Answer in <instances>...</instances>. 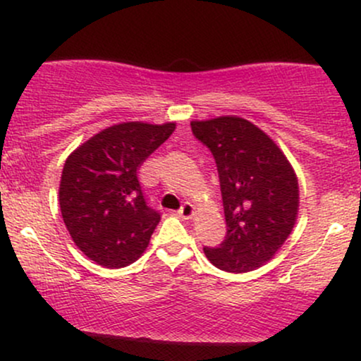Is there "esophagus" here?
<instances>
[{"label": "esophagus", "mask_w": 361, "mask_h": 361, "mask_svg": "<svg viewBox=\"0 0 361 361\" xmlns=\"http://www.w3.org/2000/svg\"><path fill=\"white\" fill-rule=\"evenodd\" d=\"M178 214H180L181 219H192L195 215V207L190 204V202H185V204L181 205V209L178 210Z\"/></svg>", "instance_id": "1"}]
</instances>
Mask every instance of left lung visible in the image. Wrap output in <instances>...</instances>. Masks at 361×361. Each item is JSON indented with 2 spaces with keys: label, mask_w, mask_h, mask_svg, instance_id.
<instances>
[{
  "label": "left lung",
  "mask_w": 361,
  "mask_h": 361,
  "mask_svg": "<svg viewBox=\"0 0 361 361\" xmlns=\"http://www.w3.org/2000/svg\"><path fill=\"white\" fill-rule=\"evenodd\" d=\"M193 135L212 152L221 181L227 234L204 247L219 270L246 273L270 261L292 233L299 183L280 147L250 120H193Z\"/></svg>",
  "instance_id": "obj_1"
}]
</instances>
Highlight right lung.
Instances as JSON below:
<instances>
[{
  "instance_id": "1",
  "label": "right lung",
  "mask_w": 361,
  "mask_h": 361,
  "mask_svg": "<svg viewBox=\"0 0 361 361\" xmlns=\"http://www.w3.org/2000/svg\"><path fill=\"white\" fill-rule=\"evenodd\" d=\"M175 127L118 123L98 132L66 159L61 214L74 244L91 261L123 268L146 251L161 215L147 207L137 171Z\"/></svg>"
}]
</instances>
